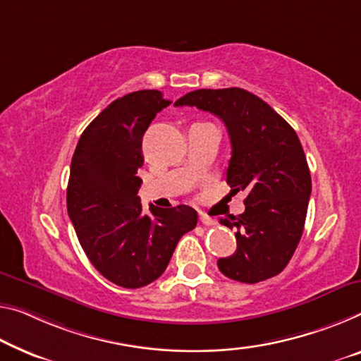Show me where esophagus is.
Here are the masks:
<instances>
[{
    "label": "esophagus",
    "instance_id": "1",
    "mask_svg": "<svg viewBox=\"0 0 361 361\" xmlns=\"http://www.w3.org/2000/svg\"><path fill=\"white\" fill-rule=\"evenodd\" d=\"M198 219H200V223H202L203 226H214L216 224V221L213 218H209V216L203 214V213H200Z\"/></svg>",
    "mask_w": 361,
    "mask_h": 361
}]
</instances>
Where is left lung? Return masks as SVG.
I'll return each mask as SVG.
<instances>
[{"label": "left lung", "mask_w": 361, "mask_h": 361, "mask_svg": "<svg viewBox=\"0 0 361 361\" xmlns=\"http://www.w3.org/2000/svg\"><path fill=\"white\" fill-rule=\"evenodd\" d=\"M223 121L231 138L227 184L247 192L245 212L221 218L235 229L237 248L218 259L221 273L255 284L277 276L300 242L312 176L295 130L276 111L243 88H202L177 99Z\"/></svg>", "instance_id": "left-lung-1"}]
</instances>
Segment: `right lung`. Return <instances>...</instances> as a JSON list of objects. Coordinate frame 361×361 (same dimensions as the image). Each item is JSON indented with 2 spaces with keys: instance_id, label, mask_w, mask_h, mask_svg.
I'll use <instances>...</instances> for the list:
<instances>
[{
  "instance_id": "obj_1",
  "label": "right lung",
  "mask_w": 361,
  "mask_h": 361,
  "mask_svg": "<svg viewBox=\"0 0 361 361\" xmlns=\"http://www.w3.org/2000/svg\"><path fill=\"white\" fill-rule=\"evenodd\" d=\"M169 104L159 90L114 99L87 126L72 157L68 213L75 234L98 273L126 289L157 281L179 238L198 221L187 204H149L143 213L137 195L143 134Z\"/></svg>"
}]
</instances>
